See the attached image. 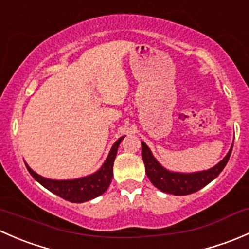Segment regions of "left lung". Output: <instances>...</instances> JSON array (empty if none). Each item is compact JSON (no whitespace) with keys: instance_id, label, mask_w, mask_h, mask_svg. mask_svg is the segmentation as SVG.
I'll return each mask as SVG.
<instances>
[{"instance_id":"8db88e82","label":"left lung","mask_w":249,"mask_h":249,"mask_svg":"<svg viewBox=\"0 0 249 249\" xmlns=\"http://www.w3.org/2000/svg\"><path fill=\"white\" fill-rule=\"evenodd\" d=\"M141 144H142V158L145 166V173H147L148 178L153 183V185L161 192L167 193V194L188 195L202 189L208 183H211L214 178L218 177V175L223 171L225 165L229 161L233 143L228 154L223 158L222 161H219L211 169L205 170V171L192 173L173 172L165 169L155 159L153 153L150 152L149 147L144 142H141Z\"/></svg>"}]
</instances>
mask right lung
<instances>
[{"instance_id":"obj_1","label":"right lung","mask_w":249,"mask_h":249,"mask_svg":"<svg viewBox=\"0 0 249 249\" xmlns=\"http://www.w3.org/2000/svg\"><path fill=\"white\" fill-rule=\"evenodd\" d=\"M124 137L125 136H123L115 141V143L110 148L108 157L105 160L102 166L96 172L85 176V177L74 178V179H49V178L42 177L41 175L35 172L26 162H25V165H26V169L30 172V175L39 184L43 185L46 189L54 193L57 196L74 203L89 201V200L102 195L108 189L110 182H112L113 164H114L118 147H119L120 142Z\"/></svg>"}]
</instances>
